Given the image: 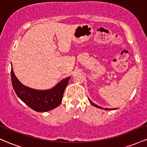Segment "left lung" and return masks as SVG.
Returning a JSON list of instances; mask_svg holds the SVG:
<instances>
[{
    "label": "left lung",
    "mask_w": 147,
    "mask_h": 147,
    "mask_svg": "<svg viewBox=\"0 0 147 147\" xmlns=\"http://www.w3.org/2000/svg\"><path fill=\"white\" fill-rule=\"evenodd\" d=\"M88 100H89V102H90V103L91 104H92V106H95V107H97V108H99V109H104V108H102V107H101V106H97V104H94L93 102H91V101L90 100V99H88ZM105 110H106V111H111V110H115V109H105Z\"/></svg>",
    "instance_id": "left-lung-1"
}]
</instances>
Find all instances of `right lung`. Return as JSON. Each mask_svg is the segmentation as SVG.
I'll return each instance as SVG.
<instances>
[{"label":"right lung","mask_w":147,"mask_h":147,"mask_svg":"<svg viewBox=\"0 0 147 147\" xmlns=\"http://www.w3.org/2000/svg\"><path fill=\"white\" fill-rule=\"evenodd\" d=\"M11 78L15 92L21 101L36 112H46L55 109L61 104L70 77L62 79L48 90H36L25 86L16 78L12 68Z\"/></svg>","instance_id":"add662e5"}]
</instances>
